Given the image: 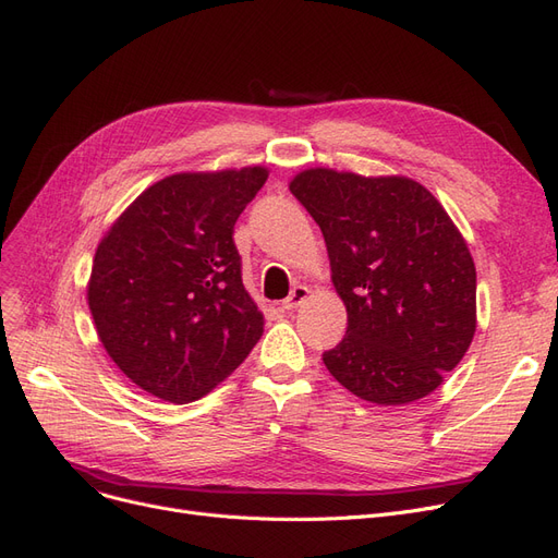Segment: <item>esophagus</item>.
Listing matches in <instances>:
<instances>
[{"mask_svg": "<svg viewBox=\"0 0 558 558\" xmlns=\"http://www.w3.org/2000/svg\"><path fill=\"white\" fill-rule=\"evenodd\" d=\"M307 294H311V290H307L305 284H296L294 290L290 292V296H287V299L280 303V311H282V313L294 311V307H299V305L307 299Z\"/></svg>", "mask_w": 558, "mask_h": 558, "instance_id": "obj_1", "label": "esophagus"}]
</instances>
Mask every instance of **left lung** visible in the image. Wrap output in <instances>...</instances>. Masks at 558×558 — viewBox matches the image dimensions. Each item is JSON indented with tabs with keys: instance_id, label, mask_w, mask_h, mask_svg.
<instances>
[{
	"instance_id": "1",
	"label": "left lung",
	"mask_w": 558,
	"mask_h": 558,
	"mask_svg": "<svg viewBox=\"0 0 558 558\" xmlns=\"http://www.w3.org/2000/svg\"><path fill=\"white\" fill-rule=\"evenodd\" d=\"M290 191L319 225L347 307L328 373L381 407L429 396L476 333V266L456 222L409 177L311 168Z\"/></svg>"
}]
</instances>
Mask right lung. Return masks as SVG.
Listing matches in <instances>:
<instances>
[{
    "label": "right lung",
    "mask_w": 558,
    "mask_h": 558,
    "mask_svg": "<svg viewBox=\"0 0 558 558\" xmlns=\"http://www.w3.org/2000/svg\"><path fill=\"white\" fill-rule=\"evenodd\" d=\"M266 177L262 165L165 177L96 247L87 284L96 333L121 373L165 402L199 400L262 338L232 234Z\"/></svg>",
    "instance_id": "right-lung-1"
}]
</instances>
